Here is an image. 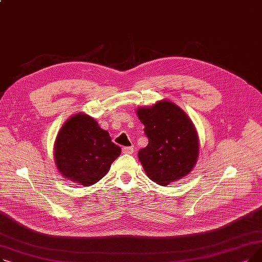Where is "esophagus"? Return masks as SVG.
Returning a JSON list of instances; mask_svg holds the SVG:
<instances>
[{"label":"esophagus","instance_id":"1","mask_svg":"<svg viewBox=\"0 0 262 262\" xmlns=\"http://www.w3.org/2000/svg\"><path fill=\"white\" fill-rule=\"evenodd\" d=\"M122 152L124 154H133L134 153V147L133 146H123Z\"/></svg>","mask_w":262,"mask_h":262}]
</instances>
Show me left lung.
Returning <instances> with one entry per match:
<instances>
[{
    "label": "left lung",
    "mask_w": 262,
    "mask_h": 262,
    "mask_svg": "<svg viewBox=\"0 0 262 262\" xmlns=\"http://www.w3.org/2000/svg\"><path fill=\"white\" fill-rule=\"evenodd\" d=\"M148 144L138 158L147 176L161 186L181 180L193 169L199 156L198 134L183 110L169 101L137 110Z\"/></svg>",
    "instance_id": "obj_1"
}]
</instances>
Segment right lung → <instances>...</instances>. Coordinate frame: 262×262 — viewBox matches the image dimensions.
I'll list each match as a JSON object with an SVG mask.
<instances>
[{
	"label": "right lung",
	"mask_w": 262,
	"mask_h": 262,
	"mask_svg": "<svg viewBox=\"0 0 262 262\" xmlns=\"http://www.w3.org/2000/svg\"><path fill=\"white\" fill-rule=\"evenodd\" d=\"M54 152L55 162L64 178L91 186L106 175L121 148L93 118L77 114L63 124Z\"/></svg>",
	"instance_id": "add662e5"
}]
</instances>
